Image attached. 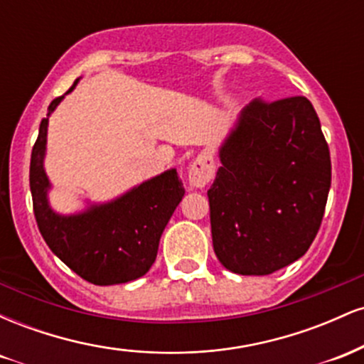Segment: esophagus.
<instances>
[{
  "mask_svg": "<svg viewBox=\"0 0 364 364\" xmlns=\"http://www.w3.org/2000/svg\"><path fill=\"white\" fill-rule=\"evenodd\" d=\"M215 174L214 157L208 152H202L188 168V183L193 190L205 188Z\"/></svg>",
  "mask_w": 364,
  "mask_h": 364,
  "instance_id": "34e87169",
  "label": "esophagus"
}]
</instances>
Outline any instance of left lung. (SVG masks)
<instances>
[{"label":"left lung","mask_w":364,"mask_h":364,"mask_svg":"<svg viewBox=\"0 0 364 364\" xmlns=\"http://www.w3.org/2000/svg\"><path fill=\"white\" fill-rule=\"evenodd\" d=\"M207 191L214 252L228 270L269 275L308 252L332 179L328 145L306 97L253 101L219 149Z\"/></svg>","instance_id":"8db88e82"}]
</instances>
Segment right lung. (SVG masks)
<instances>
[{"label": "right lung", "mask_w": 364, "mask_h": 364, "mask_svg": "<svg viewBox=\"0 0 364 364\" xmlns=\"http://www.w3.org/2000/svg\"><path fill=\"white\" fill-rule=\"evenodd\" d=\"M77 83L78 78L66 94ZM65 95L49 104L32 149L31 191L39 231L51 252L85 281L95 286L135 281L156 262L162 231L185 196V188L176 169H169L111 202L92 203L72 215L54 212L44 157L49 116Z\"/></svg>", "instance_id": "obj_1"}]
</instances>
